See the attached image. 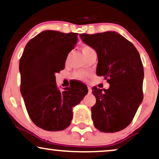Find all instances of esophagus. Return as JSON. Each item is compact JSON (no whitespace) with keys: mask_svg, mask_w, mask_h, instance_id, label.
I'll list each match as a JSON object with an SVG mask.
<instances>
[{"mask_svg":"<svg viewBox=\"0 0 159 159\" xmlns=\"http://www.w3.org/2000/svg\"><path fill=\"white\" fill-rule=\"evenodd\" d=\"M87 87H88V90H89V93H91V92H92V89H91V87H90V86H87Z\"/></svg>","mask_w":159,"mask_h":159,"instance_id":"obj_1","label":"esophagus"}]
</instances>
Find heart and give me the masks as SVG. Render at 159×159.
<instances>
[{
  "label": "heart",
  "instance_id": "obj_1",
  "mask_svg": "<svg viewBox=\"0 0 159 159\" xmlns=\"http://www.w3.org/2000/svg\"><path fill=\"white\" fill-rule=\"evenodd\" d=\"M81 51L83 52L84 55L86 58L90 53L94 51V49L92 47L89 45H83L81 47ZM88 74L86 73H82V72H79V73H76L75 74V77L78 79H85L87 77Z\"/></svg>",
  "mask_w": 159,
  "mask_h": 159
}]
</instances>
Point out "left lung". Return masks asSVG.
Returning <instances> with one entry per match:
<instances>
[{
    "instance_id": "obj_1",
    "label": "left lung",
    "mask_w": 159,
    "mask_h": 159,
    "mask_svg": "<svg viewBox=\"0 0 159 159\" xmlns=\"http://www.w3.org/2000/svg\"><path fill=\"white\" fill-rule=\"evenodd\" d=\"M80 37L98 55L96 73L110 84L108 89L94 86L96 103L92 106L94 127L104 133L123 130L131 122L143 100L144 69L136 48L115 31Z\"/></svg>"
}]
</instances>
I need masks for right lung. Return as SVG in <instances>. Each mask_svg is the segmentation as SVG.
<instances>
[{
  "label": "right lung",
  "instance_id": "add662e5",
  "mask_svg": "<svg viewBox=\"0 0 159 159\" xmlns=\"http://www.w3.org/2000/svg\"><path fill=\"white\" fill-rule=\"evenodd\" d=\"M77 33L42 31L27 45L20 60V92L28 114L36 125L48 131L67 128L73 108L87 94L67 87L60 91L55 74L65 69L68 53L75 48Z\"/></svg>",
  "mask_w": 159,
  "mask_h": 159
}]
</instances>
